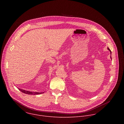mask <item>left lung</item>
<instances>
[{"instance_id":"left-lung-1","label":"left lung","mask_w":124,"mask_h":124,"mask_svg":"<svg viewBox=\"0 0 124 124\" xmlns=\"http://www.w3.org/2000/svg\"><path fill=\"white\" fill-rule=\"evenodd\" d=\"M107 49L110 51V53H111V50L109 49V48H107ZM110 58H111V59H112V58H111V56L110 57Z\"/></svg>"}]
</instances>
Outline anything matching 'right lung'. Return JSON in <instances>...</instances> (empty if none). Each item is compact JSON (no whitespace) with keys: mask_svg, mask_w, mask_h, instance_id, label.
<instances>
[{"mask_svg":"<svg viewBox=\"0 0 124 124\" xmlns=\"http://www.w3.org/2000/svg\"><path fill=\"white\" fill-rule=\"evenodd\" d=\"M19 90H20L21 92L24 93H26L28 94H32V95H36V94H41L42 93H44V92L42 93H39V92H31V91H26L23 89H21L20 88H18Z\"/></svg>","mask_w":124,"mask_h":124,"instance_id":"1","label":"right lung"}]
</instances>
